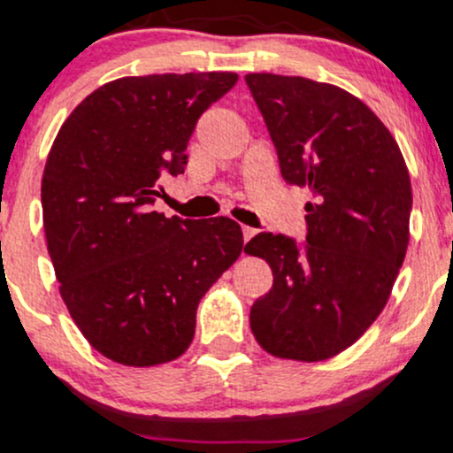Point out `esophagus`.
Wrapping results in <instances>:
<instances>
[{"mask_svg": "<svg viewBox=\"0 0 453 453\" xmlns=\"http://www.w3.org/2000/svg\"><path fill=\"white\" fill-rule=\"evenodd\" d=\"M256 230H253V227H249V226H242V241L247 242V241H251L253 236H256Z\"/></svg>", "mask_w": 453, "mask_h": 453, "instance_id": "obj_1", "label": "esophagus"}]
</instances>
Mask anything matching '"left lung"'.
Instances as JSON below:
<instances>
[{"mask_svg": "<svg viewBox=\"0 0 453 453\" xmlns=\"http://www.w3.org/2000/svg\"><path fill=\"white\" fill-rule=\"evenodd\" d=\"M285 183L306 187V244L262 232L273 289L251 306L270 356L321 362L351 347L392 294L409 244L413 196L396 140L362 100L303 76L247 74Z\"/></svg>", "mask_w": 453, "mask_h": 453, "instance_id": "left-lung-1", "label": "left lung"}]
</instances>
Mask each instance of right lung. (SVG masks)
<instances>
[{
    "label": "right lung",
    "mask_w": 453,
    "mask_h": 453,
    "mask_svg": "<svg viewBox=\"0 0 453 453\" xmlns=\"http://www.w3.org/2000/svg\"><path fill=\"white\" fill-rule=\"evenodd\" d=\"M234 72L126 76L87 96L61 126L42 176L49 256L61 298L93 349L157 366L194 341L196 311L236 262V221L153 211L161 174H183L200 114Z\"/></svg>",
    "instance_id": "add662e5"
}]
</instances>
